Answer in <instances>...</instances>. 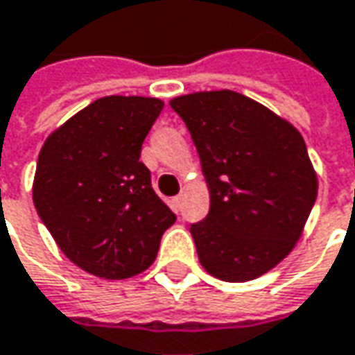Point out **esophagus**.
Listing matches in <instances>:
<instances>
[{
	"label": "esophagus",
	"mask_w": 355,
	"mask_h": 355,
	"mask_svg": "<svg viewBox=\"0 0 355 355\" xmlns=\"http://www.w3.org/2000/svg\"><path fill=\"white\" fill-rule=\"evenodd\" d=\"M182 200H184V195H178V197L173 198V207H175L177 211L182 207Z\"/></svg>",
	"instance_id": "obj_1"
}]
</instances>
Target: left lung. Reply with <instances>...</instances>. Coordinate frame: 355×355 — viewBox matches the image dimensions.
I'll return each mask as SVG.
<instances>
[{
    "label": "left lung",
    "instance_id": "obj_1",
    "mask_svg": "<svg viewBox=\"0 0 355 355\" xmlns=\"http://www.w3.org/2000/svg\"><path fill=\"white\" fill-rule=\"evenodd\" d=\"M197 146L211 209L191 227L198 261L223 282L257 279L295 247L318 197L300 130L249 96L193 92L171 100Z\"/></svg>",
    "mask_w": 355,
    "mask_h": 355
}]
</instances>
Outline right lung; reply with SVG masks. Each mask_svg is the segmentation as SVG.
Masks as SVG:
<instances>
[{
  "label": "right lung",
  "mask_w": 355,
  "mask_h": 355,
  "mask_svg": "<svg viewBox=\"0 0 355 355\" xmlns=\"http://www.w3.org/2000/svg\"><path fill=\"white\" fill-rule=\"evenodd\" d=\"M164 102L104 96L46 138L35 166V211L62 253L102 279H128L157 259L177 220L150 184L140 148Z\"/></svg>",
  "instance_id": "1"
}]
</instances>
